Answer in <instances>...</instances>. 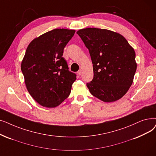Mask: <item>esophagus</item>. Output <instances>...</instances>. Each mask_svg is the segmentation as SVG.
Returning <instances> with one entry per match:
<instances>
[{"label":"esophagus","mask_w":156,"mask_h":156,"mask_svg":"<svg viewBox=\"0 0 156 156\" xmlns=\"http://www.w3.org/2000/svg\"><path fill=\"white\" fill-rule=\"evenodd\" d=\"M82 69H79V71L77 72V73H78V75H81V74H82Z\"/></svg>","instance_id":"1"}]
</instances>
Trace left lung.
Masks as SVG:
<instances>
[{
  "label": "left lung",
  "instance_id": "left-lung-1",
  "mask_svg": "<svg viewBox=\"0 0 156 156\" xmlns=\"http://www.w3.org/2000/svg\"><path fill=\"white\" fill-rule=\"evenodd\" d=\"M89 49L94 78L87 86L92 96L106 103L122 98L131 86L136 54L126 38L106 29L86 28L76 32Z\"/></svg>",
  "mask_w": 156,
  "mask_h": 156
}]
</instances>
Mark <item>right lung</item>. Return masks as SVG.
<instances>
[{
  "label": "right lung",
  "mask_w": 156,
  "mask_h": 156,
  "mask_svg": "<svg viewBox=\"0 0 156 156\" xmlns=\"http://www.w3.org/2000/svg\"><path fill=\"white\" fill-rule=\"evenodd\" d=\"M74 32L53 29L33 39L26 50L21 69L28 92L40 105L55 108L69 96L76 75L62 55Z\"/></svg>",
  "instance_id": "1"
}]
</instances>
